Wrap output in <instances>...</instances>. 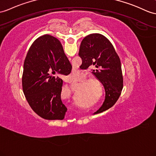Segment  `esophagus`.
Masks as SVG:
<instances>
[{"instance_id": "1", "label": "esophagus", "mask_w": 156, "mask_h": 156, "mask_svg": "<svg viewBox=\"0 0 156 156\" xmlns=\"http://www.w3.org/2000/svg\"><path fill=\"white\" fill-rule=\"evenodd\" d=\"M65 82H66V83H73V81L71 80V79H69V78H67V79H66V80L65 81Z\"/></svg>"}]
</instances>
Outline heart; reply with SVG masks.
Masks as SVG:
<instances>
[{
  "instance_id": "1",
  "label": "heart",
  "mask_w": 156,
  "mask_h": 156,
  "mask_svg": "<svg viewBox=\"0 0 156 156\" xmlns=\"http://www.w3.org/2000/svg\"><path fill=\"white\" fill-rule=\"evenodd\" d=\"M75 75H77V76H79V75H80V73H75ZM88 83H89V84H96V85H97L98 87H101V83H100V82L99 81H97V80H90V81H88V82H87ZM93 93H95V89H93Z\"/></svg>"
}]
</instances>
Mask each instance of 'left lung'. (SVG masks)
<instances>
[{
	"label": "left lung",
	"mask_w": 156,
	"mask_h": 156,
	"mask_svg": "<svg viewBox=\"0 0 156 156\" xmlns=\"http://www.w3.org/2000/svg\"><path fill=\"white\" fill-rule=\"evenodd\" d=\"M79 55L83 66L96 67L92 73L103 85L105 98L101 107L94 114L112 107L119 99L123 88L120 60L112 44L101 34H91L82 40Z\"/></svg>",
	"instance_id": "1"
}]
</instances>
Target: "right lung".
<instances>
[{"label": "right lung", "mask_w": 156, "mask_h": 156, "mask_svg": "<svg viewBox=\"0 0 156 156\" xmlns=\"http://www.w3.org/2000/svg\"><path fill=\"white\" fill-rule=\"evenodd\" d=\"M72 66L59 40L45 34L30 46L24 63L22 89L30 107L46 120H63L67 108L61 98L63 80Z\"/></svg>", "instance_id": "1"}]
</instances>
